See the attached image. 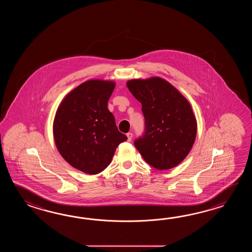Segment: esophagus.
<instances>
[{"mask_svg": "<svg viewBox=\"0 0 252 252\" xmlns=\"http://www.w3.org/2000/svg\"><path fill=\"white\" fill-rule=\"evenodd\" d=\"M132 133L131 132H128V133H127V138H128V141H130L131 140V139H132Z\"/></svg>", "mask_w": 252, "mask_h": 252, "instance_id": "obj_1", "label": "esophagus"}]
</instances>
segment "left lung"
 <instances>
[{
	"mask_svg": "<svg viewBox=\"0 0 252 252\" xmlns=\"http://www.w3.org/2000/svg\"><path fill=\"white\" fill-rule=\"evenodd\" d=\"M142 105L144 133L134 141L150 166L159 170L180 164L193 147L197 124L188 100L160 77L127 82Z\"/></svg>",
	"mask_w": 252,
	"mask_h": 252,
	"instance_id": "left-lung-1",
	"label": "left lung"
}]
</instances>
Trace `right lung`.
<instances>
[{"label": "right lung", "mask_w": 252, "mask_h": 252, "mask_svg": "<svg viewBox=\"0 0 252 252\" xmlns=\"http://www.w3.org/2000/svg\"><path fill=\"white\" fill-rule=\"evenodd\" d=\"M114 87L112 81H86L64 97L54 119V139L60 155L89 175L103 171L119 144L127 139L108 110Z\"/></svg>", "instance_id": "1"}]
</instances>
